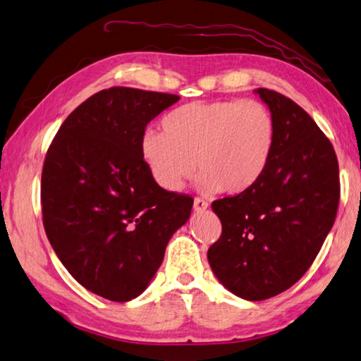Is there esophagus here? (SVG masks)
<instances>
[{
	"mask_svg": "<svg viewBox=\"0 0 361 361\" xmlns=\"http://www.w3.org/2000/svg\"><path fill=\"white\" fill-rule=\"evenodd\" d=\"M209 209V204L206 202V201H202V200H195V202H193V210L196 214H202V212H206V210Z\"/></svg>",
	"mask_w": 361,
	"mask_h": 361,
	"instance_id": "esophagus-1",
	"label": "esophagus"
}]
</instances>
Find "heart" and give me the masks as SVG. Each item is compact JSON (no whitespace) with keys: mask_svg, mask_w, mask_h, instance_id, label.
Segmentation results:
<instances>
[{"mask_svg":"<svg viewBox=\"0 0 361 361\" xmlns=\"http://www.w3.org/2000/svg\"><path fill=\"white\" fill-rule=\"evenodd\" d=\"M161 127L142 135L140 149L168 192H180L198 166L202 193H242L267 171L276 145L275 119L256 100L193 102L166 114Z\"/></svg>","mask_w":361,"mask_h":361,"instance_id":"1","label":"heart"}]
</instances>
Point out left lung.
Wrapping results in <instances>:
<instances>
[{"mask_svg": "<svg viewBox=\"0 0 361 361\" xmlns=\"http://www.w3.org/2000/svg\"><path fill=\"white\" fill-rule=\"evenodd\" d=\"M275 119L276 145L253 187L214 201L221 235L207 251L224 288L250 302L275 297L305 275L335 223L339 168L310 114L275 91L255 90Z\"/></svg>", "mask_w": 361, "mask_h": 361, "instance_id": "8db88e82", "label": "left lung"}]
</instances>
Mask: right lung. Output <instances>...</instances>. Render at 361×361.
<instances>
[{
    "label": "right lung",
    "mask_w": 361,
    "mask_h": 361,
    "mask_svg": "<svg viewBox=\"0 0 361 361\" xmlns=\"http://www.w3.org/2000/svg\"><path fill=\"white\" fill-rule=\"evenodd\" d=\"M180 97L110 87L67 116L47 152L40 200L54 253L81 286L128 302L157 274L193 200L163 190L141 157L146 126Z\"/></svg>",
    "instance_id": "add662e5"
}]
</instances>
